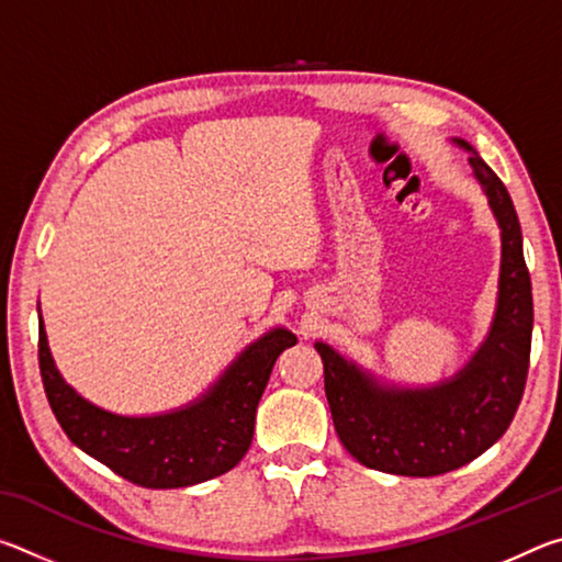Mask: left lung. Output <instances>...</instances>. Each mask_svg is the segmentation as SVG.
Instances as JSON below:
<instances>
[{"label":"left lung","instance_id":"1","mask_svg":"<svg viewBox=\"0 0 562 562\" xmlns=\"http://www.w3.org/2000/svg\"><path fill=\"white\" fill-rule=\"evenodd\" d=\"M451 140L471 156L473 178L501 227L498 297L486 339L459 372L431 386L386 384L327 341H315L345 449L367 469L418 479L461 469L506 434L530 361L532 294L516 207L475 148L463 138Z\"/></svg>","mask_w":562,"mask_h":562}]
</instances>
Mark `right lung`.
I'll return each mask as SVG.
<instances>
[{"instance_id": "add662e5", "label": "right lung", "mask_w": 562, "mask_h": 562, "mask_svg": "<svg viewBox=\"0 0 562 562\" xmlns=\"http://www.w3.org/2000/svg\"><path fill=\"white\" fill-rule=\"evenodd\" d=\"M297 345L274 327L247 345L193 402L164 414H113L83 398L54 364L40 310V369L46 398L64 434L91 459L144 488H186L240 463L252 443L255 412L272 367Z\"/></svg>"}]
</instances>
